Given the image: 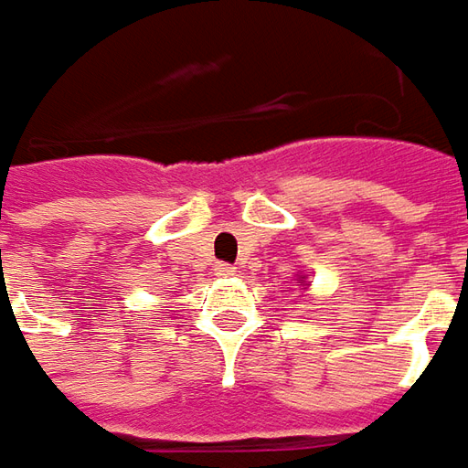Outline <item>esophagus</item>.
I'll return each mask as SVG.
<instances>
[{"instance_id": "obj_1", "label": "esophagus", "mask_w": 468, "mask_h": 468, "mask_svg": "<svg viewBox=\"0 0 468 468\" xmlns=\"http://www.w3.org/2000/svg\"><path fill=\"white\" fill-rule=\"evenodd\" d=\"M233 271H235V269L230 266V263H215V274H218V276H230Z\"/></svg>"}]
</instances>
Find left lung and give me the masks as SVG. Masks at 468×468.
I'll use <instances>...</instances> for the list:
<instances>
[{
    "instance_id": "obj_1",
    "label": "left lung",
    "mask_w": 468,
    "mask_h": 468,
    "mask_svg": "<svg viewBox=\"0 0 468 468\" xmlns=\"http://www.w3.org/2000/svg\"><path fill=\"white\" fill-rule=\"evenodd\" d=\"M304 279H307V274H297V287H302V289H307L310 287V284H307V282H304Z\"/></svg>"
}]
</instances>
